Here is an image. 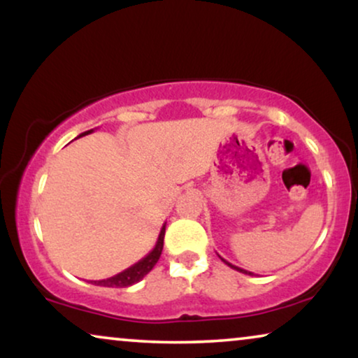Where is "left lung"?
<instances>
[{
    "mask_svg": "<svg viewBox=\"0 0 358 358\" xmlns=\"http://www.w3.org/2000/svg\"><path fill=\"white\" fill-rule=\"evenodd\" d=\"M220 259H222V261H223L224 264H227V266H229L231 268H234V271H238V272H241V273H246V275H254L252 272H248V271H244V268H241V267H236V266H233V264H229L228 261H224V259H223L222 256H220Z\"/></svg>",
    "mask_w": 358,
    "mask_h": 358,
    "instance_id": "8db88e82",
    "label": "left lung"
}]
</instances>
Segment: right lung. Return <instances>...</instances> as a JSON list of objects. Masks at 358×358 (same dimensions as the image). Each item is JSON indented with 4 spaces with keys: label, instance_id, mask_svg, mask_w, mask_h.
<instances>
[{
    "label": "right lung",
    "instance_id": "right-lung-1",
    "mask_svg": "<svg viewBox=\"0 0 358 358\" xmlns=\"http://www.w3.org/2000/svg\"><path fill=\"white\" fill-rule=\"evenodd\" d=\"M91 131L92 130H87V131H85V134H81V135H87V134H91ZM164 233H166V223L163 224V228H161L158 241H156L155 248L151 249V251L146 254L143 259H140L138 262L134 264V266H130L129 268H125V271H122L120 273H117V275H114V277L102 278V280H90V282L92 283V285L112 287V288H114V287L115 288H125V287L134 285V283H136V282H140L141 278H143L146 273H148L151 268L156 266V262H158L161 252H163Z\"/></svg>",
    "mask_w": 358,
    "mask_h": 358
}]
</instances>
